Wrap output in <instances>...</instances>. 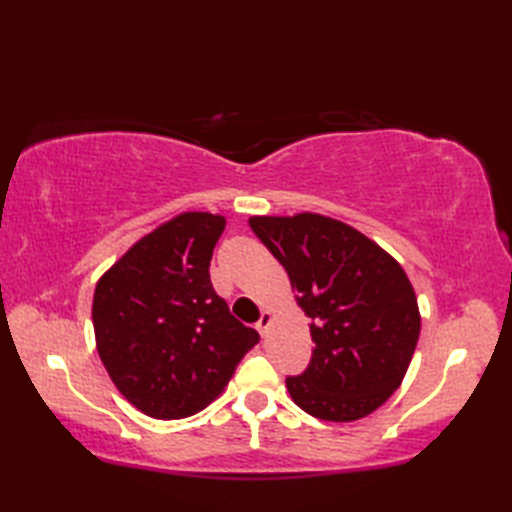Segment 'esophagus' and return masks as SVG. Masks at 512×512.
Returning a JSON list of instances; mask_svg holds the SVG:
<instances>
[{"label":"esophagus","mask_w":512,"mask_h":512,"mask_svg":"<svg viewBox=\"0 0 512 512\" xmlns=\"http://www.w3.org/2000/svg\"><path fill=\"white\" fill-rule=\"evenodd\" d=\"M270 321H273V314H270L268 310L262 312V317H259V321L255 323V328L259 330V334L266 336V332H268V328H270Z\"/></svg>","instance_id":"1"}]
</instances>
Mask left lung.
Segmentation results:
<instances>
[{
	"instance_id": "obj_1",
	"label": "left lung",
	"mask_w": 512,
	"mask_h": 512,
	"mask_svg": "<svg viewBox=\"0 0 512 512\" xmlns=\"http://www.w3.org/2000/svg\"><path fill=\"white\" fill-rule=\"evenodd\" d=\"M248 224L286 268L297 303L312 319L310 365L286 378L292 400L328 422L376 411L400 387L420 336L405 270L332 217H250Z\"/></svg>"
}]
</instances>
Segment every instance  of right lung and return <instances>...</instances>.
<instances>
[{
  "mask_svg": "<svg viewBox=\"0 0 512 512\" xmlns=\"http://www.w3.org/2000/svg\"><path fill=\"white\" fill-rule=\"evenodd\" d=\"M224 226L211 213L173 217L96 284V350L118 391L151 418L178 420L204 409L259 343L211 284Z\"/></svg>",
  "mask_w": 512,
  "mask_h": 512,
  "instance_id": "right-lung-1",
  "label": "right lung"
}]
</instances>
